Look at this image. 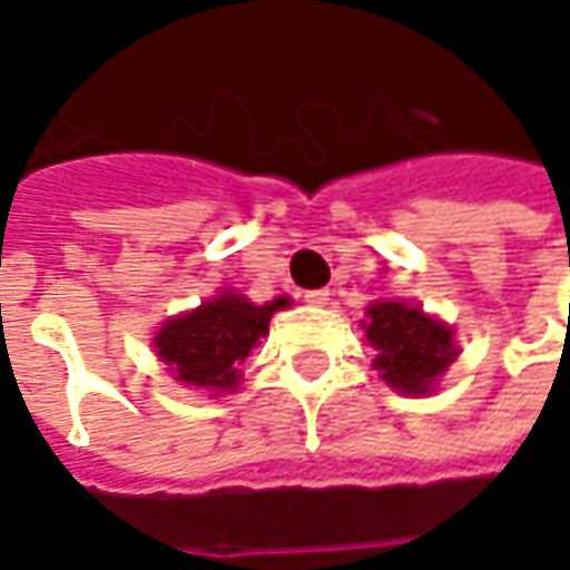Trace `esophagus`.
<instances>
[{"mask_svg":"<svg viewBox=\"0 0 570 570\" xmlns=\"http://www.w3.org/2000/svg\"><path fill=\"white\" fill-rule=\"evenodd\" d=\"M328 296H332L328 289H309V293H306L303 299H306L309 306H328Z\"/></svg>","mask_w":570,"mask_h":570,"instance_id":"34e87169","label":"esophagus"}]
</instances>
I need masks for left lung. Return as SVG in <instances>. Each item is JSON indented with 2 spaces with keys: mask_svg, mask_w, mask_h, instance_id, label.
I'll list each match as a JSON object with an SVG mask.
<instances>
[{
  "mask_svg": "<svg viewBox=\"0 0 570 570\" xmlns=\"http://www.w3.org/2000/svg\"><path fill=\"white\" fill-rule=\"evenodd\" d=\"M363 332L376 351L373 366L385 383L405 395L433 392L459 354L450 325L402 299H376L366 309Z\"/></svg>",
  "mask_w": 570,
  "mask_h": 570,
  "instance_id": "1",
  "label": "left lung"
}]
</instances>
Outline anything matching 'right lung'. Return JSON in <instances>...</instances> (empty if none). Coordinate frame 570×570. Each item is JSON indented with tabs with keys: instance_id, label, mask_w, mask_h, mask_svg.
<instances>
[{
	"instance_id": "obj_1",
	"label": "right lung",
	"mask_w": 570,
	"mask_h": 570,
	"mask_svg": "<svg viewBox=\"0 0 570 570\" xmlns=\"http://www.w3.org/2000/svg\"><path fill=\"white\" fill-rule=\"evenodd\" d=\"M286 306L289 296H277L264 306H255L242 293L219 289L216 299L168 318L153 337V347L178 383L229 392L242 380L238 366L267 334L271 315Z\"/></svg>"
}]
</instances>
